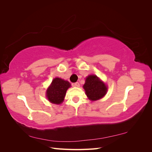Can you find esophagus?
<instances>
[{"instance_id": "esophagus-1", "label": "esophagus", "mask_w": 152, "mask_h": 152, "mask_svg": "<svg viewBox=\"0 0 152 152\" xmlns=\"http://www.w3.org/2000/svg\"><path fill=\"white\" fill-rule=\"evenodd\" d=\"M73 86H74V87H79L80 84H79V82H75V83L73 84Z\"/></svg>"}]
</instances>
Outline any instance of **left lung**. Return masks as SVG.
Listing matches in <instances>:
<instances>
[{"instance_id":"left-lung-1","label":"left lung","mask_w":152,"mask_h":152,"mask_svg":"<svg viewBox=\"0 0 152 152\" xmlns=\"http://www.w3.org/2000/svg\"><path fill=\"white\" fill-rule=\"evenodd\" d=\"M83 87L87 96L92 101L102 98L107 91L106 85L94 75H89L86 78V83Z\"/></svg>"}]
</instances>
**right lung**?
Wrapping results in <instances>:
<instances>
[{
	"instance_id": "add662e5",
	"label": "right lung",
	"mask_w": 152,
	"mask_h": 152,
	"mask_svg": "<svg viewBox=\"0 0 152 152\" xmlns=\"http://www.w3.org/2000/svg\"><path fill=\"white\" fill-rule=\"evenodd\" d=\"M70 87V82L60 78H55L47 90V98L50 102L54 104L61 103L67 89Z\"/></svg>"
}]
</instances>
